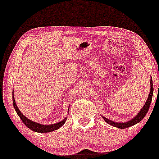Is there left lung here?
I'll use <instances>...</instances> for the list:
<instances>
[{
    "instance_id": "left-lung-1",
    "label": "left lung",
    "mask_w": 159,
    "mask_h": 159,
    "mask_svg": "<svg viewBox=\"0 0 159 159\" xmlns=\"http://www.w3.org/2000/svg\"><path fill=\"white\" fill-rule=\"evenodd\" d=\"M152 94H153V83H152V77L150 79V90H149V96H148V98L146 101L145 104L143 105V107L141 108V110L138 112V113L134 117L133 119H130V120L127 121V122H114V121L110 120L106 117L102 116V118L104 119V121L107 123H108L110 125L113 126V127H116L118 128H121V129H124V128H127L128 127H131V126L137 124L138 122H140V121L142 120L145 117V116L147 115L148 110H149V107H150L152 98Z\"/></svg>"
}]
</instances>
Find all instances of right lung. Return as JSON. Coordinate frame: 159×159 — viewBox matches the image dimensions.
I'll use <instances>...</instances> for the list:
<instances>
[{
  "instance_id": "1",
  "label": "right lung",
  "mask_w": 159,
  "mask_h": 159,
  "mask_svg": "<svg viewBox=\"0 0 159 159\" xmlns=\"http://www.w3.org/2000/svg\"><path fill=\"white\" fill-rule=\"evenodd\" d=\"M12 103H13V107L15 108V110L16 111L19 117H20L21 120L22 121L23 123L28 127L29 129L32 130L33 131L38 133H48V132H52L53 131H56V130L58 129L65 124L66 120H67V117H65V119L62 121H61L59 122L55 123V124H51V125H42L40 123H37L34 122V121L30 120L29 119L27 118L26 116H25L22 113V112L19 110V107H17L16 103L15 98H14V94L12 92ZM68 111H69V107H68Z\"/></svg>"
}]
</instances>
